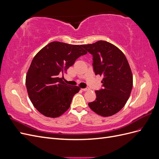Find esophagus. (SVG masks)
<instances>
[{
    "mask_svg": "<svg viewBox=\"0 0 159 159\" xmlns=\"http://www.w3.org/2000/svg\"><path fill=\"white\" fill-rule=\"evenodd\" d=\"M83 91H88V90H89V88H82L81 89Z\"/></svg>",
    "mask_w": 159,
    "mask_h": 159,
    "instance_id": "obj_1",
    "label": "esophagus"
}]
</instances>
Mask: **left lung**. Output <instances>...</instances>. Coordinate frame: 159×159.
<instances>
[{
  "label": "left lung",
  "instance_id": "8db88e82",
  "mask_svg": "<svg viewBox=\"0 0 159 159\" xmlns=\"http://www.w3.org/2000/svg\"><path fill=\"white\" fill-rule=\"evenodd\" d=\"M82 47L93 56L95 75L103 76V89L95 91L96 99L89 107L101 116H111L124 107L131 92L133 75L128 61L117 47L106 41Z\"/></svg>",
  "mask_w": 159,
  "mask_h": 159
}]
</instances>
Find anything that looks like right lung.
I'll return each mask as SVG.
<instances>
[{
  "instance_id": "add662e5",
  "label": "right lung",
  "mask_w": 159,
  "mask_h": 159,
  "mask_svg": "<svg viewBox=\"0 0 159 159\" xmlns=\"http://www.w3.org/2000/svg\"><path fill=\"white\" fill-rule=\"evenodd\" d=\"M82 46L52 42L33 58L26 77V89L33 105L44 116L60 117L80 90L78 86L66 84L61 75L79 57L87 54Z\"/></svg>"
}]
</instances>
